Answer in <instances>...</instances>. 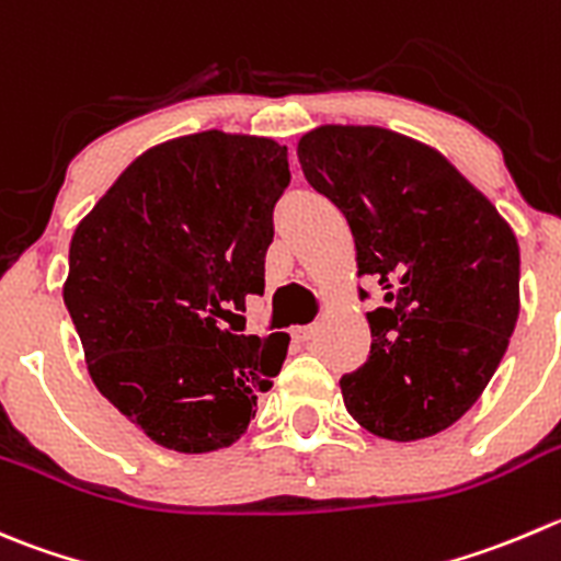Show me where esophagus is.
Returning <instances> with one entry per match:
<instances>
[{
    "label": "esophagus",
    "mask_w": 561,
    "mask_h": 561,
    "mask_svg": "<svg viewBox=\"0 0 561 561\" xmlns=\"http://www.w3.org/2000/svg\"><path fill=\"white\" fill-rule=\"evenodd\" d=\"M314 334H318V325H296V329H293V336L301 342L314 340Z\"/></svg>",
    "instance_id": "1"
}]
</instances>
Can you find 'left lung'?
I'll use <instances>...</instances> for the list:
<instances>
[{"mask_svg":"<svg viewBox=\"0 0 561 561\" xmlns=\"http://www.w3.org/2000/svg\"><path fill=\"white\" fill-rule=\"evenodd\" d=\"M304 178L347 219L367 312L364 367L342 375L369 433L416 442L455 425L496 373L518 320L520 252L491 199L438 150L378 125H320L298 142Z\"/></svg>","mask_w":561,"mask_h":561,"instance_id":"1","label":"left lung"}]
</instances>
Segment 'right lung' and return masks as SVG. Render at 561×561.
Here are the masks:
<instances>
[{
    "label": "right lung",
    "mask_w": 561,
    "mask_h": 561,
    "mask_svg": "<svg viewBox=\"0 0 561 561\" xmlns=\"http://www.w3.org/2000/svg\"><path fill=\"white\" fill-rule=\"evenodd\" d=\"M287 148L265 136H181L142 153L76 227L65 307L103 397L175 453L230 447L290 336L241 334L265 290Z\"/></svg>",
    "instance_id": "1"
}]
</instances>
